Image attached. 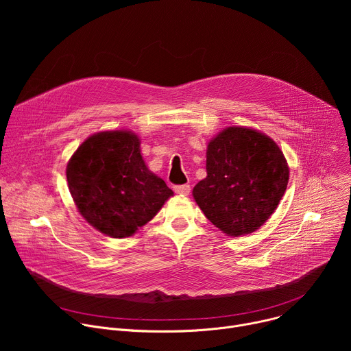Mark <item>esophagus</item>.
I'll use <instances>...</instances> for the list:
<instances>
[{
  "label": "esophagus",
  "mask_w": 351,
  "mask_h": 351,
  "mask_svg": "<svg viewBox=\"0 0 351 351\" xmlns=\"http://www.w3.org/2000/svg\"><path fill=\"white\" fill-rule=\"evenodd\" d=\"M173 190L179 195H187L190 193V186L189 184H180V186H175Z\"/></svg>",
  "instance_id": "esophagus-1"
}]
</instances>
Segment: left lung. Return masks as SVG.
Segmentation results:
<instances>
[{
	"mask_svg": "<svg viewBox=\"0 0 351 351\" xmlns=\"http://www.w3.org/2000/svg\"><path fill=\"white\" fill-rule=\"evenodd\" d=\"M207 178L193 197L207 219L228 236L263 226L278 208L289 182L279 145L267 134L243 126L219 132L207 145Z\"/></svg>",
	"mask_w": 351,
	"mask_h": 351,
	"instance_id": "1",
	"label": "left lung"
}]
</instances>
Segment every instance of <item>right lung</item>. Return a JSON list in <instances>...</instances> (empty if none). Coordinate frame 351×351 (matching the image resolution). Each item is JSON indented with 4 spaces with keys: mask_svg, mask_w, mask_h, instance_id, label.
<instances>
[{
    "mask_svg": "<svg viewBox=\"0 0 351 351\" xmlns=\"http://www.w3.org/2000/svg\"><path fill=\"white\" fill-rule=\"evenodd\" d=\"M66 179L82 217L115 239L134 234L173 195L147 168L140 138L130 130L99 132L86 138L68 162Z\"/></svg>",
    "mask_w": 351,
    "mask_h": 351,
    "instance_id": "1",
    "label": "right lung"
}]
</instances>
